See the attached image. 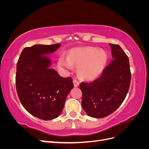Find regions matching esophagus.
Here are the masks:
<instances>
[{
	"mask_svg": "<svg viewBox=\"0 0 149 149\" xmlns=\"http://www.w3.org/2000/svg\"><path fill=\"white\" fill-rule=\"evenodd\" d=\"M73 84H74V87H78L79 85V83L78 81L77 80H76V79L73 80Z\"/></svg>",
	"mask_w": 149,
	"mask_h": 149,
	"instance_id": "1",
	"label": "esophagus"
}]
</instances>
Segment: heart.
Listing matches in <instances>:
<instances>
[{
  "label": "heart",
  "instance_id": "heart-1",
  "mask_svg": "<svg viewBox=\"0 0 149 149\" xmlns=\"http://www.w3.org/2000/svg\"><path fill=\"white\" fill-rule=\"evenodd\" d=\"M107 60L104 51L88 47L72 49L68 56L60 57L58 65L67 69H71L73 65L78 66L79 75L86 79L92 80L102 73Z\"/></svg>",
  "mask_w": 149,
  "mask_h": 149
}]
</instances>
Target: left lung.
Instances as JSON below:
<instances>
[{
  "label": "left lung",
  "instance_id": "left-lung-1",
  "mask_svg": "<svg viewBox=\"0 0 149 149\" xmlns=\"http://www.w3.org/2000/svg\"><path fill=\"white\" fill-rule=\"evenodd\" d=\"M113 60L101 76L91 83H81V105L89 116L102 118L114 112L128 93L131 73L127 55L118 45L109 43Z\"/></svg>",
  "mask_w": 149,
  "mask_h": 149
}]
</instances>
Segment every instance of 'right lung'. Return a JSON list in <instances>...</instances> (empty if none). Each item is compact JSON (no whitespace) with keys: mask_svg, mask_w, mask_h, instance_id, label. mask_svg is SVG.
Instances as JSON below:
<instances>
[{"mask_svg":"<svg viewBox=\"0 0 149 149\" xmlns=\"http://www.w3.org/2000/svg\"><path fill=\"white\" fill-rule=\"evenodd\" d=\"M60 46L58 43L25 48L17 64L16 88L22 104L30 114L45 120L60 116L74 87L71 78L61 77L49 68L52 61L47 55Z\"/></svg>","mask_w":149,"mask_h":149,"instance_id":"right-lung-1","label":"right lung"}]
</instances>
